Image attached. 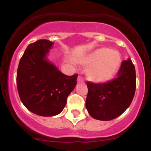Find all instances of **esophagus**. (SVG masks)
<instances>
[{
    "label": "esophagus",
    "instance_id": "esophagus-1",
    "mask_svg": "<svg viewBox=\"0 0 151 151\" xmlns=\"http://www.w3.org/2000/svg\"><path fill=\"white\" fill-rule=\"evenodd\" d=\"M77 82H78V83H80V82H84V79L82 78V76H78V79H77Z\"/></svg>",
    "mask_w": 151,
    "mask_h": 151
}]
</instances>
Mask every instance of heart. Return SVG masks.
<instances>
[{
    "label": "heart",
    "instance_id": "heart-1",
    "mask_svg": "<svg viewBox=\"0 0 151 151\" xmlns=\"http://www.w3.org/2000/svg\"><path fill=\"white\" fill-rule=\"evenodd\" d=\"M122 56L116 50L100 47L77 59L82 66H88L86 76L92 82L103 84L114 78L122 63Z\"/></svg>",
    "mask_w": 151,
    "mask_h": 151
}]
</instances>
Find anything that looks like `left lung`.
I'll return each mask as SVG.
<instances>
[{
	"mask_svg": "<svg viewBox=\"0 0 151 151\" xmlns=\"http://www.w3.org/2000/svg\"><path fill=\"white\" fill-rule=\"evenodd\" d=\"M85 106L95 119L112 120L119 116L130 106L136 88L134 66L130 58L121 64L117 77L104 84L87 82Z\"/></svg>",
	"mask_w": 151,
	"mask_h": 151,
	"instance_id": "left-lung-1",
	"label": "left lung"
}]
</instances>
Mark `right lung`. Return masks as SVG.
<instances>
[{
	"label": "right lung",
	"instance_id": "right-lung-1",
	"mask_svg": "<svg viewBox=\"0 0 151 151\" xmlns=\"http://www.w3.org/2000/svg\"><path fill=\"white\" fill-rule=\"evenodd\" d=\"M54 43L41 39L28 45L19 63L17 84L24 106L41 116L58 115L76 85L77 74H63L48 59Z\"/></svg>",
	"mask_w": 151,
	"mask_h": 151
}]
</instances>
